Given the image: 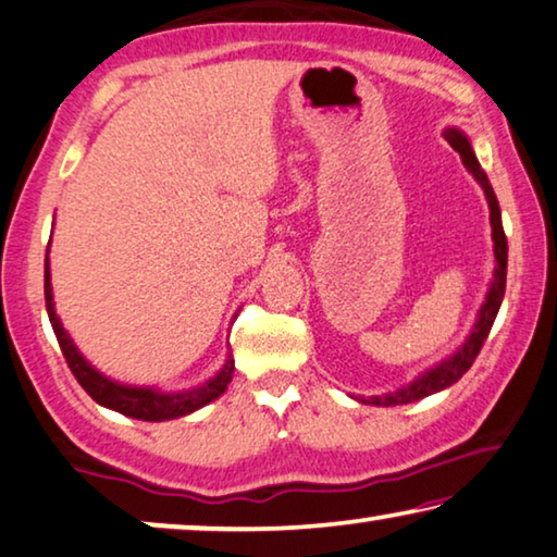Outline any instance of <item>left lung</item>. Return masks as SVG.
Listing matches in <instances>:
<instances>
[{
  "label": "left lung",
  "mask_w": 557,
  "mask_h": 557,
  "mask_svg": "<svg viewBox=\"0 0 557 557\" xmlns=\"http://www.w3.org/2000/svg\"><path fill=\"white\" fill-rule=\"evenodd\" d=\"M446 141L450 144L453 149L460 153V159H463V166L473 174V178L478 184H481V189L485 194V201H487V209H491V228H493V253H495V269H493V281H491V288H487L485 294V301L481 306V311H478V319H475V326L470 331V336L463 341V346H460L456 354L448 356L446 361H441L438 366L428 368L425 373L418 375L416 381H410L408 386L398 388V391H391V393H381V396H358L356 400L358 404H366V406H404V404H413V400H421L425 396H431V393H438L443 388L453 386V383L460 381V375H463L470 366H473L475 356L481 354V346L485 344L487 333L493 329V321L495 315H498V308L503 304V296H506V273H508V242H506V231H503V221H500V207H498V199H495L493 194V186L487 182L485 171L481 169L475 159V151L470 147L468 136L456 129V126H448L446 132Z\"/></svg>",
  "instance_id": "left-lung-1"
}]
</instances>
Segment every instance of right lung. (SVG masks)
Masks as SVG:
<instances>
[{"label":"right lung","mask_w":557,"mask_h":557,"mask_svg":"<svg viewBox=\"0 0 557 557\" xmlns=\"http://www.w3.org/2000/svg\"><path fill=\"white\" fill-rule=\"evenodd\" d=\"M45 298H47V313L51 321V329H54V336L62 346V354L70 363L74 379L79 381V386L89 393V396L97 400L99 406L109 410H116V413L136 418V421H171V418L189 416L194 410L209 406L211 400H216L221 393L228 388L231 375H234V358L231 354L226 356V363L221 366L216 375H211L207 383L201 386L189 388V391H159L151 386H126V383H119L109 375L99 373L87 358L82 356V350L74 346V341L66 329L62 326V319L57 315L54 308V294H51V269H49V246H47V259H45Z\"/></svg>","instance_id":"add662e5"}]
</instances>
